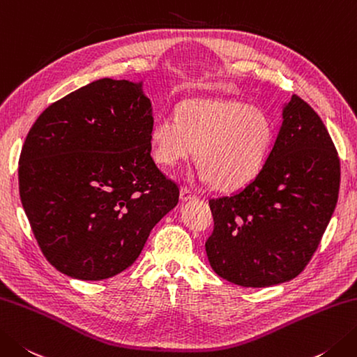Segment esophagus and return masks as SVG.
Returning a JSON list of instances; mask_svg holds the SVG:
<instances>
[{
  "label": "esophagus",
  "mask_w": 357,
  "mask_h": 357,
  "mask_svg": "<svg viewBox=\"0 0 357 357\" xmlns=\"http://www.w3.org/2000/svg\"><path fill=\"white\" fill-rule=\"evenodd\" d=\"M193 198H197V195L192 193L187 187H181V190H179V199L181 201L185 202V201H190Z\"/></svg>",
  "instance_id": "obj_1"
}]
</instances>
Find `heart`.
Segmentation results:
<instances>
[{
  "label": "heart",
  "instance_id": "obj_1",
  "mask_svg": "<svg viewBox=\"0 0 357 357\" xmlns=\"http://www.w3.org/2000/svg\"><path fill=\"white\" fill-rule=\"evenodd\" d=\"M150 142L153 159L165 169L188 159L197 148L198 178L221 190H236L261 172L274 127L261 109L246 103L192 99L179 105L176 117L153 122Z\"/></svg>",
  "mask_w": 357,
  "mask_h": 357
}]
</instances>
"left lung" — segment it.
<instances>
[{
	"instance_id": "1",
	"label": "left lung",
	"mask_w": 357,
	"mask_h": 357,
	"mask_svg": "<svg viewBox=\"0 0 357 357\" xmlns=\"http://www.w3.org/2000/svg\"><path fill=\"white\" fill-rule=\"evenodd\" d=\"M261 172L230 197L211 199L212 269L244 288L289 282L316 252L337 204L340 162L322 119L292 96Z\"/></svg>"
}]
</instances>
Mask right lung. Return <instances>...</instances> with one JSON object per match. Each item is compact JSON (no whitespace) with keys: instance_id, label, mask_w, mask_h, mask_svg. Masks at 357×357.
I'll list each match as a JSON object with an SVG mask.
<instances>
[{"instance_id":"1","label":"right lung","mask_w":357,"mask_h":357,"mask_svg":"<svg viewBox=\"0 0 357 357\" xmlns=\"http://www.w3.org/2000/svg\"><path fill=\"white\" fill-rule=\"evenodd\" d=\"M142 82L99 79L47 107L20 155V198L41 252L79 280L131 266L179 188L151 158Z\"/></svg>"}]
</instances>
